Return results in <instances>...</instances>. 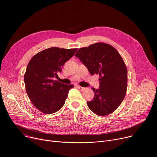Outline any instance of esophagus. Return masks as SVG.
<instances>
[{"label": "esophagus", "instance_id": "obj_1", "mask_svg": "<svg viewBox=\"0 0 157 157\" xmlns=\"http://www.w3.org/2000/svg\"><path fill=\"white\" fill-rule=\"evenodd\" d=\"M77 87L81 90H85L86 89V87H81L80 86H77Z\"/></svg>", "mask_w": 157, "mask_h": 157}]
</instances>
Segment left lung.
<instances>
[{
  "instance_id": "obj_1",
  "label": "left lung",
  "mask_w": 157,
  "mask_h": 157,
  "mask_svg": "<svg viewBox=\"0 0 157 157\" xmlns=\"http://www.w3.org/2000/svg\"><path fill=\"white\" fill-rule=\"evenodd\" d=\"M87 67L90 75H99V89L92 87L89 109L98 116L115 112L123 101L127 90L128 70L118 52L110 44L97 42L80 48L75 55Z\"/></svg>"
}]
</instances>
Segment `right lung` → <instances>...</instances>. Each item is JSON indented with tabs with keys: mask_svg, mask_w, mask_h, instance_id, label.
I'll list each match as a JSON object with an SVG mask.
<instances>
[{
	"mask_svg": "<svg viewBox=\"0 0 157 157\" xmlns=\"http://www.w3.org/2000/svg\"><path fill=\"white\" fill-rule=\"evenodd\" d=\"M78 48L53 47L39 52L29 61L24 75L28 97L35 107L45 114L57 112L64 105L73 85L64 84L57 80L58 73Z\"/></svg>",
	"mask_w": 157,
	"mask_h": 157,
	"instance_id": "obj_1",
	"label": "right lung"
}]
</instances>
